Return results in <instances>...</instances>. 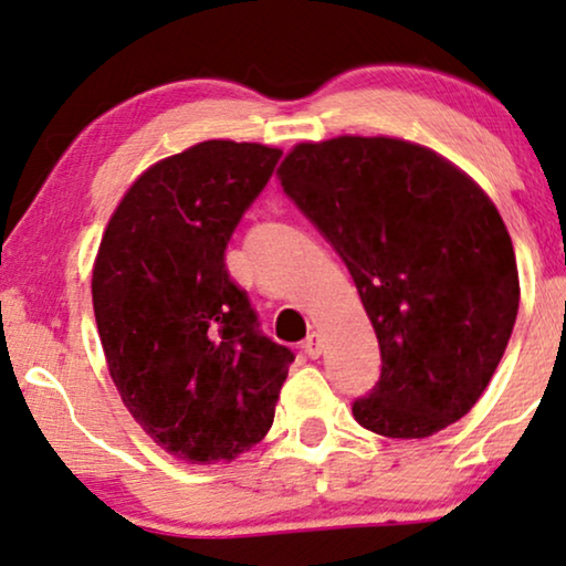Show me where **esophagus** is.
Segmentation results:
<instances>
[{"mask_svg": "<svg viewBox=\"0 0 566 566\" xmlns=\"http://www.w3.org/2000/svg\"><path fill=\"white\" fill-rule=\"evenodd\" d=\"M303 352L307 354V357H321V352H323V338H321V334H307V338L303 342Z\"/></svg>", "mask_w": 566, "mask_h": 566, "instance_id": "1", "label": "esophagus"}]
</instances>
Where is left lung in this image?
Instances as JSON below:
<instances>
[{
	"label": "left lung",
	"instance_id": "1",
	"mask_svg": "<svg viewBox=\"0 0 566 566\" xmlns=\"http://www.w3.org/2000/svg\"><path fill=\"white\" fill-rule=\"evenodd\" d=\"M334 245L380 344V380L352 403L382 437L421 440L484 394L517 318L510 232L453 163L413 142H303L276 170Z\"/></svg>",
	"mask_w": 566,
	"mask_h": 566
}]
</instances>
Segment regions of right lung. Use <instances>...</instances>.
<instances>
[{"instance_id":"right-lung-1","label":"right lung","mask_w":566,"mask_h":566,"mask_svg":"<svg viewBox=\"0 0 566 566\" xmlns=\"http://www.w3.org/2000/svg\"><path fill=\"white\" fill-rule=\"evenodd\" d=\"M282 149L209 139L126 191L93 266L108 373L139 427L188 463L232 461L263 440L295 359L261 334L224 251Z\"/></svg>"}]
</instances>
